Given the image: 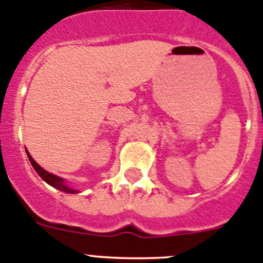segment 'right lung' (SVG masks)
<instances>
[{
	"mask_svg": "<svg viewBox=\"0 0 263 263\" xmlns=\"http://www.w3.org/2000/svg\"><path fill=\"white\" fill-rule=\"evenodd\" d=\"M27 156H28V160H30V162H31V165H32V166H34L35 172H36L37 174H39V176L42 177V178H43L44 181L47 182V183L51 184V186H53V187H56V189H58V190L64 191V193H68V194L77 193V190H73V189L68 187L67 184L64 183V179L63 178H60V177L55 176V174H51V173L46 172V170H44L43 167L39 166V165H37L36 162H35L34 158H32L31 156L28 155V153H27Z\"/></svg>",
	"mask_w": 263,
	"mask_h": 263,
	"instance_id": "obj_1",
	"label": "right lung"
}]
</instances>
